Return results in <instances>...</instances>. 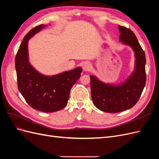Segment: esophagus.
<instances>
[{
  "label": "esophagus",
  "instance_id": "obj_1",
  "mask_svg": "<svg viewBox=\"0 0 159 159\" xmlns=\"http://www.w3.org/2000/svg\"><path fill=\"white\" fill-rule=\"evenodd\" d=\"M82 68L84 71H88L91 69V65L88 62H85V63L83 64Z\"/></svg>",
  "mask_w": 159,
  "mask_h": 159
}]
</instances>
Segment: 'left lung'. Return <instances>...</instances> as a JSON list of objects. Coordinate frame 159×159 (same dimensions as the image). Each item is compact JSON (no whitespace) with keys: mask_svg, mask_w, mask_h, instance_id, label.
Masks as SVG:
<instances>
[{"mask_svg":"<svg viewBox=\"0 0 159 159\" xmlns=\"http://www.w3.org/2000/svg\"><path fill=\"white\" fill-rule=\"evenodd\" d=\"M119 40L133 50L135 57L134 71L119 85H111L90 75L91 98L95 106L107 113H118L133 107L141 97L146 84L145 52L136 36L129 28L119 26Z\"/></svg>","mask_w":159,"mask_h":159,"instance_id":"1","label":"left lung"}]
</instances>
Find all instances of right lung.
<instances>
[{"instance_id": "obj_1", "label": "right lung", "mask_w": 159, "mask_h": 159, "mask_svg": "<svg viewBox=\"0 0 159 159\" xmlns=\"http://www.w3.org/2000/svg\"><path fill=\"white\" fill-rule=\"evenodd\" d=\"M45 26L32 28L24 38L16 55L15 68L18 90L28 105L40 111L52 113L66 106L71 88L80 78L82 68L47 76L33 68L28 60V40Z\"/></svg>"}]
</instances>
